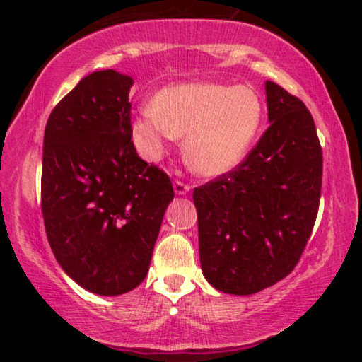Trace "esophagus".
Masks as SVG:
<instances>
[{
  "mask_svg": "<svg viewBox=\"0 0 362 362\" xmlns=\"http://www.w3.org/2000/svg\"><path fill=\"white\" fill-rule=\"evenodd\" d=\"M173 187H175V192H176L177 196H186L187 192H189V189H191L189 186L185 185V182H181V181H175V185H173Z\"/></svg>",
  "mask_w": 362,
  "mask_h": 362,
  "instance_id": "obj_1",
  "label": "esophagus"
}]
</instances>
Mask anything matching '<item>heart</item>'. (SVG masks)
Returning <instances> with one entry per match:
<instances>
[{
  "mask_svg": "<svg viewBox=\"0 0 362 362\" xmlns=\"http://www.w3.org/2000/svg\"><path fill=\"white\" fill-rule=\"evenodd\" d=\"M265 108L249 86L189 82L161 88L151 105L132 120V138L145 160L155 161L168 143L185 136L189 168L206 177L224 176L244 161L262 123Z\"/></svg>",
  "mask_w": 362,
  "mask_h": 362,
  "instance_id": "heart-1",
  "label": "heart"
}]
</instances>
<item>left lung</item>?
Segmentation results:
<instances>
[{"mask_svg": "<svg viewBox=\"0 0 362 362\" xmlns=\"http://www.w3.org/2000/svg\"><path fill=\"white\" fill-rule=\"evenodd\" d=\"M270 127L234 171L196 187L201 269L216 290L254 295L285 279L305 250L323 156L305 103L265 82Z\"/></svg>", "mask_w": 362, "mask_h": 362, "instance_id": "8db88e82", "label": "left lung"}]
</instances>
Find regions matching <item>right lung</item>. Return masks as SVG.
Wrapping results in <instances>:
<instances>
[{
  "label": "right lung",
  "mask_w": 362,
  "mask_h": 362,
  "mask_svg": "<svg viewBox=\"0 0 362 362\" xmlns=\"http://www.w3.org/2000/svg\"><path fill=\"white\" fill-rule=\"evenodd\" d=\"M113 69L88 74L49 115L42 150V216L54 257L95 295L145 280L163 216L175 197L165 173L136 155L128 93Z\"/></svg>",
  "instance_id": "1"
}]
</instances>
